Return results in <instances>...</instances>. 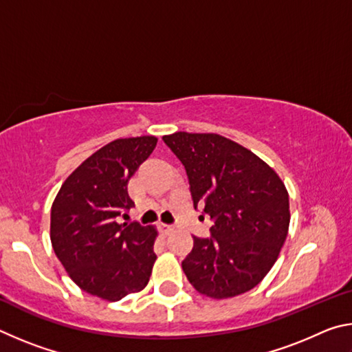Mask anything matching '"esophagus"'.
I'll return each mask as SVG.
<instances>
[{"instance_id":"1","label":"esophagus","mask_w":352,"mask_h":352,"mask_svg":"<svg viewBox=\"0 0 352 352\" xmlns=\"http://www.w3.org/2000/svg\"><path fill=\"white\" fill-rule=\"evenodd\" d=\"M160 230H162L163 234H169L172 231L175 230L174 225H169V223H160Z\"/></svg>"}]
</instances>
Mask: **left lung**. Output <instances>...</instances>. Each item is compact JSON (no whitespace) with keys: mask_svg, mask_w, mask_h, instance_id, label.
Segmentation results:
<instances>
[{"mask_svg":"<svg viewBox=\"0 0 352 352\" xmlns=\"http://www.w3.org/2000/svg\"><path fill=\"white\" fill-rule=\"evenodd\" d=\"M163 141L186 169L194 208L210 214L211 237H195L182 262L195 290L223 300L256 287L287 237L284 183L269 164L216 133L175 132Z\"/></svg>","mask_w":352,"mask_h":352,"instance_id":"8db88e82","label":"left lung"}]
</instances>
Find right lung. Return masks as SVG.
Listing matches in <instances>:
<instances>
[{
	"label": "right lung",
	"instance_id": "1",
	"mask_svg": "<svg viewBox=\"0 0 352 352\" xmlns=\"http://www.w3.org/2000/svg\"><path fill=\"white\" fill-rule=\"evenodd\" d=\"M155 146V136L109 142L65 180L52 204V248L87 294L119 301L148 283L157 230L118 220L135 206L127 184Z\"/></svg>",
	"mask_w": 352,
	"mask_h": 352
}]
</instances>
